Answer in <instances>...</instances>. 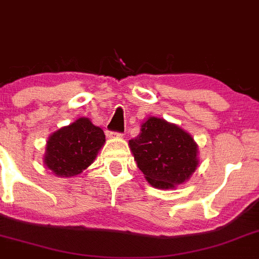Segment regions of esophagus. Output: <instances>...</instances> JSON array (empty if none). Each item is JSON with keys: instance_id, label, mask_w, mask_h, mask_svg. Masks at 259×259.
Listing matches in <instances>:
<instances>
[{"instance_id": "obj_1", "label": "esophagus", "mask_w": 259, "mask_h": 259, "mask_svg": "<svg viewBox=\"0 0 259 259\" xmlns=\"http://www.w3.org/2000/svg\"><path fill=\"white\" fill-rule=\"evenodd\" d=\"M108 136H110V137H113V136H122L121 133H113V132H111V133H108Z\"/></svg>"}]
</instances>
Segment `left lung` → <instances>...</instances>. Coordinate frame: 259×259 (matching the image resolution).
I'll return each instance as SVG.
<instances>
[{
    "instance_id": "1",
    "label": "left lung",
    "mask_w": 259,
    "mask_h": 259,
    "mask_svg": "<svg viewBox=\"0 0 259 259\" xmlns=\"http://www.w3.org/2000/svg\"><path fill=\"white\" fill-rule=\"evenodd\" d=\"M130 148L138 168L156 188H176L198 166V146L192 136L163 118L148 117Z\"/></svg>"
}]
</instances>
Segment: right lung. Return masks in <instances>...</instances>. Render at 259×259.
Returning <instances> with one entry per match:
<instances>
[{
	"label": "right lung",
	"instance_id": "1",
	"mask_svg": "<svg viewBox=\"0 0 259 259\" xmlns=\"http://www.w3.org/2000/svg\"><path fill=\"white\" fill-rule=\"evenodd\" d=\"M105 142L103 130L81 117L50 136L44 162L58 177L77 176L93 163Z\"/></svg>",
	"mask_w": 259,
	"mask_h": 259
}]
</instances>
